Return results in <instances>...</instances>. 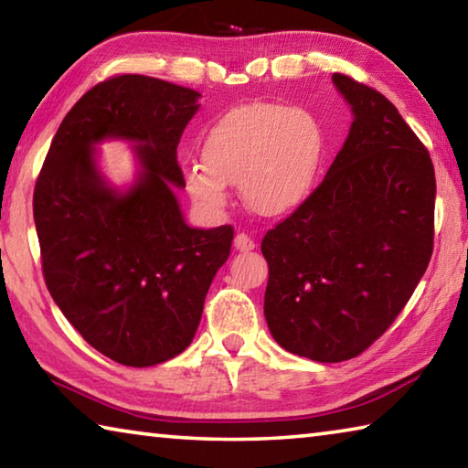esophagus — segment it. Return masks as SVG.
Wrapping results in <instances>:
<instances>
[{"label":"esophagus","mask_w":468,"mask_h":468,"mask_svg":"<svg viewBox=\"0 0 468 468\" xmlns=\"http://www.w3.org/2000/svg\"><path fill=\"white\" fill-rule=\"evenodd\" d=\"M233 245H235V250H237V251H251L253 248H256V241H253L250 235H245V233H237V235H235V241H233Z\"/></svg>","instance_id":"esophagus-1"}]
</instances>
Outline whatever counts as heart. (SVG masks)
I'll return each mask as SVG.
<instances>
[{
    "mask_svg": "<svg viewBox=\"0 0 468 468\" xmlns=\"http://www.w3.org/2000/svg\"><path fill=\"white\" fill-rule=\"evenodd\" d=\"M326 133L303 107L250 102L217 117L200 144V163L186 169V189L204 210L220 212L227 186H237L243 206L262 218H279L310 197Z\"/></svg>",
    "mask_w": 468,
    "mask_h": 468,
    "instance_id": "heart-1",
    "label": "heart"
}]
</instances>
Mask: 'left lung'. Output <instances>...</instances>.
Instances as JSON below:
<instances>
[{"instance_id":"8db88e82","label":"left lung","mask_w":468,"mask_h":468,"mask_svg":"<svg viewBox=\"0 0 468 468\" xmlns=\"http://www.w3.org/2000/svg\"><path fill=\"white\" fill-rule=\"evenodd\" d=\"M345 146L310 197L262 239L264 315L276 343L320 363L361 355L390 328L433 251L430 153L382 92L345 74Z\"/></svg>"}]
</instances>
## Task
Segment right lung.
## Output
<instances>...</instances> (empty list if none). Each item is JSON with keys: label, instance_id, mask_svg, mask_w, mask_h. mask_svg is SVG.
<instances>
[{"label": "right lung", "instance_id": "right-lung-1", "mask_svg": "<svg viewBox=\"0 0 468 468\" xmlns=\"http://www.w3.org/2000/svg\"><path fill=\"white\" fill-rule=\"evenodd\" d=\"M197 99L140 74L92 86L63 117L35 186L47 289L86 343L128 367L186 351L231 253L233 227L192 229L173 194L186 187L177 144ZM107 137L139 144L128 193L107 186L96 167L93 144Z\"/></svg>", "mask_w": 468, "mask_h": 468}]
</instances>
